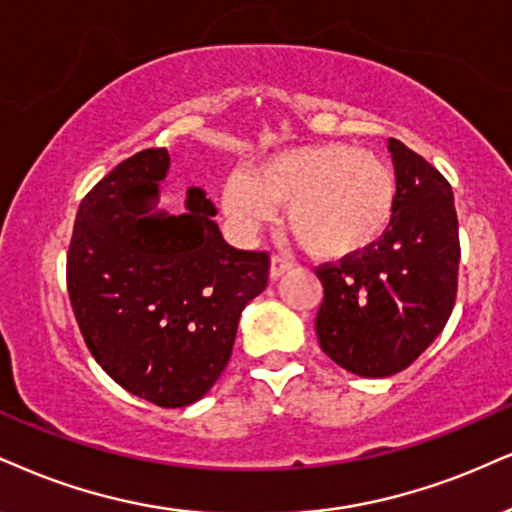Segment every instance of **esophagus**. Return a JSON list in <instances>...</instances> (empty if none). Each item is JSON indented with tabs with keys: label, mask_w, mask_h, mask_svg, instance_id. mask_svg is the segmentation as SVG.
<instances>
[{
	"label": "esophagus",
	"mask_w": 512,
	"mask_h": 512,
	"mask_svg": "<svg viewBox=\"0 0 512 512\" xmlns=\"http://www.w3.org/2000/svg\"><path fill=\"white\" fill-rule=\"evenodd\" d=\"M294 268V263L289 261L287 256H282V254H275L273 258H270V277H273V280H277V277H282L287 273V270H292Z\"/></svg>",
	"instance_id": "esophagus-1"
}]
</instances>
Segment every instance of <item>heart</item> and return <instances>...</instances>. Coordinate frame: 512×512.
<instances>
[{
	"instance_id": "heart-1",
	"label": "heart",
	"mask_w": 512,
	"mask_h": 512,
	"mask_svg": "<svg viewBox=\"0 0 512 512\" xmlns=\"http://www.w3.org/2000/svg\"><path fill=\"white\" fill-rule=\"evenodd\" d=\"M227 216L256 230L287 206V230L308 254L346 258L377 244L394 216L396 180L380 156L346 144L282 151L223 185Z\"/></svg>"
}]
</instances>
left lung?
Returning <instances> with one entry per match:
<instances>
[{
  "instance_id": "obj_1",
  "label": "left lung",
  "mask_w": 512,
  "mask_h": 512,
  "mask_svg": "<svg viewBox=\"0 0 512 512\" xmlns=\"http://www.w3.org/2000/svg\"><path fill=\"white\" fill-rule=\"evenodd\" d=\"M396 206L387 232L363 254L320 263L318 344L361 377L406 370L449 323L458 292V216L449 180L389 140Z\"/></svg>"
}]
</instances>
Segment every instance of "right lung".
Wrapping results in <instances>:
<instances>
[{
  "label": "right lung",
  "mask_w": 512,
  "mask_h": 512,
  "mask_svg": "<svg viewBox=\"0 0 512 512\" xmlns=\"http://www.w3.org/2000/svg\"><path fill=\"white\" fill-rule=\"evenodd\" d=\"M163 147L118 163L80 201L66 287L94 361L161 408L199 401L230 361L242 308L268 285V251L230 246L199 187L182 216H144Z\"/></svg>",
  "instance_id": "obj_1"
}]
</instances>
